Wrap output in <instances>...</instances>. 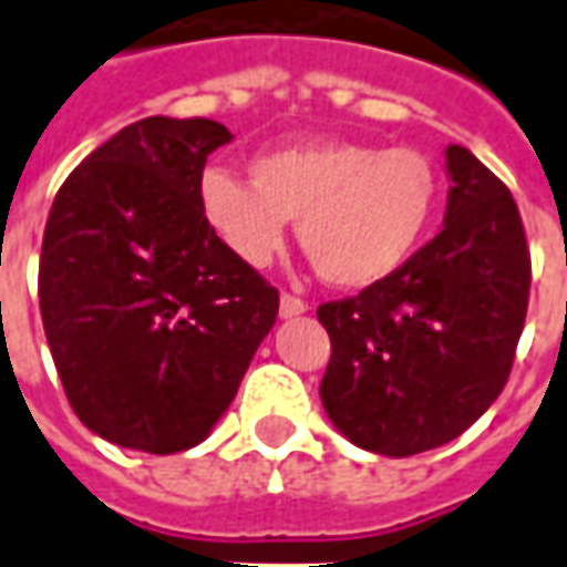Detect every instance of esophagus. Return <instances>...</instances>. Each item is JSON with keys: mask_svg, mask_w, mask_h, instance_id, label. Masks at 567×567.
Instances as JSON below:
<instances>
[{"mask_svg": "<svg viewBox=\"0 0 567 567\" xmlns=\"http://www.w3.org/2000/svg\"><path fill=\"white\" fill-rule=\"evenodd\" d=\"M307 310H310V307H307L300 297L295 295L279 297V316H282V319H295V316H303Z\"/></svg>", "mask_w": 567, "mask_h": 567, "instance_id": "1", "label": "esophagus"}]
</instances>
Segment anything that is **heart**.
Masks as SVG:
<instances>
[{"mask_svg": "<svg viewBox=\"0 0 567 567\" xmlns=\"http://www.w3.org/2000/svg\"><path fill=\"white\" fill-rule=\"evenodd\" d=\"M251 184L227 168L199 181L202 220L229 255L267 267L282 251L285 224L316 272L338 288L393 279L433 227L442 177L414 146L310 141L257 153Z\"/></svg>", "mask_w": 567, "mask_h": 567, "instance_id": "obj_1", "label": "heart"}]
</instances>
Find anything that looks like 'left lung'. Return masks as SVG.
<instances>
[{"mask_svg": "<svg viewBox=\"0 0 567 567\" xmlns=\"http://www.w3.org/2000/svg\"><path fill=\"white\" fill-rule=\"evenodd\" d=\"M445 227L386 282L319 307L331 338L324 414L359 449H439L501 395L528 312L532 257L509 189L445 150Z\"/></svg>", "mask_w": 567, "mask_h": 567, "instance_id": "1", "label": "left lung"}]
</instances>
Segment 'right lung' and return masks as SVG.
<instances>
[{
	"label": "right lung",
	"mask_w": 567,
	"mask_h": 567,
	"mask_svg": "<svg viewBox=\"0 0 567 567\" xmlns=\"http://www.w3.org/2000/svg\"><path fill=\"white\" fill-rule=\"evenodd\" d=\"M215 118L150 116L113 134L54 196L39 310L76 417L122 449L177 454L220 421L279 291L199 212Z\"/></svg>",
	"instance_id": "1"
}]
</instances>
